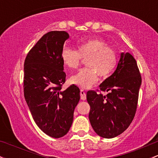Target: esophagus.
I'll return each instance as SVG.
<instances>
[{
  "instance_id": "34e87169",
  "label": "esophagus",
  "mask_w": 158,
  "mask_h": 158,
  "mask_svg": "<svg viewBox=\"0 0 158 158\" xmlns=\"http://www.w3.org/2000/svg\"><path fill=\"white\" fill-rule=\"evenodd\" d=\"M80 98L81 100H86V94L84 91V90H80Z\"/></svg>"
}]
</instances>
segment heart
<instances>
[{"mask_svg":"<svg viewBox=\"0 0 158 158\" xmlns=\"http://www.w3.org/2000/svg\"><path fill=\"white\" fill-rule=\"evenodd\" d=\"M82 58H87V67L81 69L71 77L73 84L82 88H88L101 78L109 77L115 70L118 62V53L114 48L99 38L82 40L77 43V51L64 47L61 52L64 64L70 69H76Z\"/></svg>","mask_w":158,"mask_h":158,"instance_id":"b5f03b06","label":"heart"}]
</instances>
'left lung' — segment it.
Segmentation results:
<instances>
[{"mask_svg": "<svg viewBox=\"0 0 158 158\" xmlns=\"http://www.w3.org/2000/svg\"><path fill=\"white\" fill-rule=\"evenodd\" d=\"M142 77L136 60L129 52L121 54L115 72L100 85L104 96L94 91L87 92L91 110L89 120L100 136L114 138L122 133L132 122L137 108Z\"/></svg>", "mask_w": 158, "mask_h": 158, "instance_id": "8db88e82", "label": "left lung"}]
</instances>
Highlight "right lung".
<instances>
[{
  "mask_svg": "<svg viewBox=\"0 0 158 158\" xmlns=\"http://www.w3.org/2000/svg\"><path fill=\"white\" fill-rule=\"evenodd\" d=\"M69 34L53 31L43 36L29 51L24 64V95L31 115L48 136L60 138L68 133L80 99L79 88L66 90L61 52Z\"/></svg>",
  "mask_w": 158,
  "mask_h": 158,
  "instance_id": "obj_1",
  "label": "right lung"
}]
</instances>
